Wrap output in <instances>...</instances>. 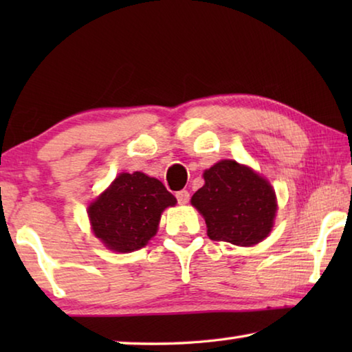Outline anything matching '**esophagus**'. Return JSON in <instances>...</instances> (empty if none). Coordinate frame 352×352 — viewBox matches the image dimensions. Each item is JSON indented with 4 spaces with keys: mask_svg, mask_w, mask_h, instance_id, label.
<instances>
[{
    "mask_svg": "<svg viewBox=\"0 0 352 352\" xmlns=\"http://www.w3.org/2000/svg\"><path fill=\"white\" fill-rule=\"evenodd\" d=\"M175 197H177V200H178V204H180V205H186L188 201H189V192H188L186 189L178 190V192L175 194Z\"/></svg>",
    "mask_w": 352,
    "mask_h": 352,
    "instance_id": "esophagus-1",
    "label": "esophagus"
}]
</instances>
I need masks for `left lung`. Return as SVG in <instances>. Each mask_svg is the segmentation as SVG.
I'll return each mask as SVG.
<instances>
[{"mask_svg":"<svg viewBox=\"0 0 352 352\" xmlns=\"http://www.w3.org/2000/svg\"><path fill=\"white\" fill-rule=\"evenodd\" d=\"M204 178L190 204L205 217L211 241L247 247L267 237L276 212L269 182L233 160L214 164Z\"/></svg>","mask_w":352,"mask_h":352,"instance_id":"1","label":"left lung"}]
</instances>
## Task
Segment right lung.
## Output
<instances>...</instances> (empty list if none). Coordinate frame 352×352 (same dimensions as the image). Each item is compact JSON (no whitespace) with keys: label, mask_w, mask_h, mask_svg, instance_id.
Here are the masks:
<instances>
[{"label":"right lung","mask_w":352,"mask_h":352,"mask_svg":"<svg viewBox=\"0 0 352 352\" xmlns=\"http://www.w3.org/2000/svg\"><path fill=\"white\" fill-rule=\"evenodd\" d=\"M177 200L164 184L142 172L121 174L88 208L96 237L115 252L140 250L158 230L164 208Z\"/></svg>","instance_id":"1"}]
</instances>
